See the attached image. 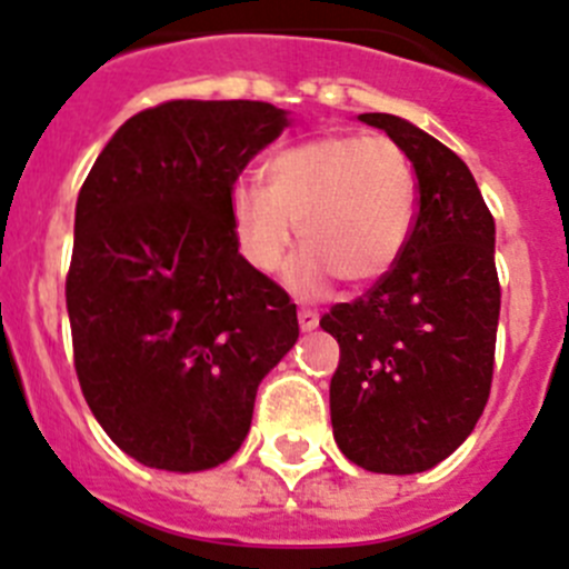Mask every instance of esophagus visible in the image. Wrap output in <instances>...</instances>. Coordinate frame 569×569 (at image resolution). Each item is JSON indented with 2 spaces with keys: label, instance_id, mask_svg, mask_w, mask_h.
I'll return each mask as SVG.
<instances>
[{
  "label": "esophagus",
  "instance_id": "obj_1",
  "mask_svg": "<svg viewBox=\"0 0 569 569\" xmlns=\"http://www.w3.org/2000/svg\"><path fill=\"white\" fill-rule=\"evenodd\" d=\"M299 327L301 330H316L319 327V312L316 310H307V307H301L299 310Z\"/></svg>",
  "mask_w": 569,
  "mask_h": 569
}]
</instances>
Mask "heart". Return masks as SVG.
<instances>
[{
    "label": "heart",
    "mask_w": 569,
    "mask_h": 569,
    "mask_svg": "<svg viewBox=\"0 0 569 569\" xmlns=\"http://www.w3.org/2000/svg\"><path fill=\"white\" fill-rule=\"evenodd\" d=\"M264 180L231 189V222L250 268L273 273L296 226L305 253L290 268L299 293L332 276L361 288L398 264L417 222V180L406 152L380 134H325L288 146L264 163Z\"/></svg>",
    "instance_id": "1"
}]
</instances>
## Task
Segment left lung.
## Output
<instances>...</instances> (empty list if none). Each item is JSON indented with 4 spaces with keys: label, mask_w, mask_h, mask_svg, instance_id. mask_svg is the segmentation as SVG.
<instances>
[{
    "label": "left lung",
    "mask_w": 569,
    "mask_h": 569,
    "mask_svg": "<svg viewBox=\"0 0 569 569\" xmlns=\"http://www.w3.org/2000/svg\"><path fill=\"white\" fill-rule=\"evenodd\" d=\"M411 160L417 222L409 248L321 327L341 347L330 380L332 435L375 473L429 471L462 446L486 409L499 325L493 217L468 166L398 114L367 112Z\"/></svg>",
    "instance_id": "left-lung-1"
}]
</instances>
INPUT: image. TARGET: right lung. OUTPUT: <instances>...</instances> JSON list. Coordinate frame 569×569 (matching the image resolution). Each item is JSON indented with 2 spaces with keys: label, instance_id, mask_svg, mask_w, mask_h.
Returning a JSON list of instances; mask_svg holds the SVG:
<instances>
[{
  "label": "right lung",
  "instance_id": "right-lung-1",
  "mask_svg": "<svg viewBox=\"0 0 569 569\" xmlns=\"http://www.w3.org/2000/svg\"><path fill=\"white\" fill-rule=\"evenodd\" d=\"M284 127L264 101H166L132 114L83 180L67 273L76 375L143 466L231 460L299 338L296 305L250 268L231 222L233 182Z\"/></svg>",
  "mask_w": 569,
  "mask_h": 569
}]
</instances>
